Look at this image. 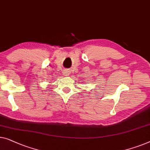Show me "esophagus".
Returning <instances> with one entry per match:
<instances>
[{
	"mask_svg": "<svg viewBox=\"0 0 150 150\" xmlns=\"http://www.w3.org/2000/svg\"><path fill=\"white\" fill-rule=\"evenodd\" d=\"M64 74L65 76H68V75H69V71L64 70Z\"/></svg>",
	"mask_w": 150,
	"mask_h": 150,
	"instance_id": "34e87169",
	"label": "esophagus"
}]
</instances>
